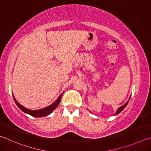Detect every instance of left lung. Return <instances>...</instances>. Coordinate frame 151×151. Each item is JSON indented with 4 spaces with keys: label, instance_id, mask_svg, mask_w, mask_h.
<instances>
[{
    "label": "left lung",
    "instance_id": "obj_1",
    "mask_svg": "<svg viewBox=\"0 0 151 151\" xmlns=\"http://www.w3.org/2000/svg\"><path fill=\"white\" fill-rule=\"evenodd\" d=\"M130 99H131V96H130L129 99V100H128V101L126 103H125L124 104H123V105H122V106H120L119 108L116 110V112H115V114H114V116H115V115H117V114H119L120 112H121L122 111V110H123V109L125 108V107L127 106V105L128 104V103H129V100H130Z\"/></svg>",
    "mask_w": 151,
    "mask_h": 151
}]
</instances>
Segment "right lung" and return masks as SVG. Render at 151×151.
Masks as SVG:
<instances>
[{
	"instance_id": "1",
	"label": "right lung",
	"mask_w": 151,
	"mask_h": 151,
	"mask_svg": "<svg viewBox=\"0 0 151 151\" xmlns=\"http://www.w3.org/2000/svg\"><path fill=\"white\" fill-rule=\"evenodd\" d=\"M62 93L60 94V95L58 96V98L57 99V101H55L54 103H53L52 104H50L47 107H45V108L41 109H39V110H30L26 108V107H24L23 106H22L21 104H20L19 102L17 101L16 99H15V97L14 96V94L12 96H13V99H14V101L15 102V103L17 105V106L19 107V108L21 110L22 112H24V113H27L28 114H29V115H31L34 117H43V116H46L48 115V114H50L51 112H52L54 110L57 108V107L58 106V104H59L60 102V99H61V97H62L63 95Z\"/></svg>"
}]
</instances>
